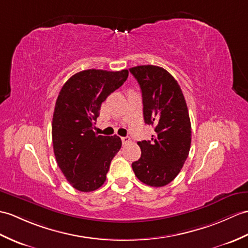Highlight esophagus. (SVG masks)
Returning a JSON list of instances; mask_svg holds the SVG:
<instances>
[{
    "mask_svg": "<svg viewBox=\"0 0 248 248\" xmlns=\"http://www.w3.org/2000/svg\"><path fill=\"white\" fill-rule=\"evenodd\" d=\"M122 140L124 145H126V143H129L131 141V138L129 136H125V137H122Z\"/></svg>",
    "mask_w": 248,
    "mask_h": 248,
    "instance_id": "1",
    "label": "esophagus"
}]
</instances>
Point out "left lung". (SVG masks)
<instances>
[{
	"mask_svg": "<svg viewBox=\"0 0 248 248\" xmlns=\"http://www.w3.org/2000/svg\"><path fill=\"white\" fill-rule=\"evenodd\" d=\"M140 83L143 119L154 126L150 140L138 141L140 158L132 164L138 180L163 187L180 173L191 143V124L181 86L165 68L140 65L130 68Z\"/></svg>",
	"mask_w": 248,
	"mask_h": 248,
	"instance_id": "1",
	"label": "left lung"
}]
</instances>
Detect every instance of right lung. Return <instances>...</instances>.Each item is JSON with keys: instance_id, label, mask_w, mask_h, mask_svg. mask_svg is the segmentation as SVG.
Here are the masks:
<instances>
[{"instance_id": "add662e5", "label": "right lung", "mask_w": 248, "mask_h": 248, "mask_svg": "<svg viewBox=\"0 0 248 248\" xmlns=\"http://www.w3.org/2000/svg\"><path fill=\"white\" fill-rule=\"evenodd\" d=\"M129 76L128 70L79 72L62 86L55 106L51 136L57 164L67 182L82 192L106 182L113 157L122 148L116 135L93 131L101 103Z\"/></svg>"}]
</instances>
